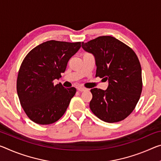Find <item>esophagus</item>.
<instances>
[{"mask_svg":"<svg viewBox=\"0 0 161 161\" xmlns=\"http://www.w3.org/2000/svg\"><path fill=\"white\" fill-rule=\"evenodd\" d=\"M77 90H78V91H80V92H84V91H85L86 89L84 88V87H81V86H79V87H77Z\"/></svg>","mask_w":161,"mask_h":161,"instance_id":"34e87169","label":"esophagus"}]
</instances>
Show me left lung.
<instances>
[{
	"label": "left lung",
	"mask_w": 161,
	"mask_h": 161,
	"mask_svg": "<svg viewBox=\"0 0 161 161\" xmlns=\"http://www.w3.org/2000/svg\"><path fill=\"white\" fill-rule=\"evenodd\" d=\"M81 47L95 58L96 76L108 81L106 90H91L92 112L109 123L126 118L136 108L142 87L141 66L136 53L110 36L82 42Z\"/></svg>",
	"instance_id": "left-lung-1"
}]
</instances>
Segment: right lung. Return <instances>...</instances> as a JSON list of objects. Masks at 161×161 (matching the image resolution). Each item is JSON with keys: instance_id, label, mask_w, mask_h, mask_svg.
Returning a JSON list of instances; mask_svg holds the SVG:
<instances>
[{"instance_id": "obj_1", "label": "right lung", "mask_w": 161, "mask_h": 161, "mask_svg": "<svg viewBox=\"0 0 161 161\" xmlns=\"http://www.w3.org/2000/svg\"><path fill=\"white\" fill-rule=\"evenodd\" d=\"M81 47L80 42L51 40L31 51L23 61L17 78V93L25 114L33 122L49 125L58 120L75 96V87L64 88L62 77L70 58Z\"/></svg>"}]
</instances>
